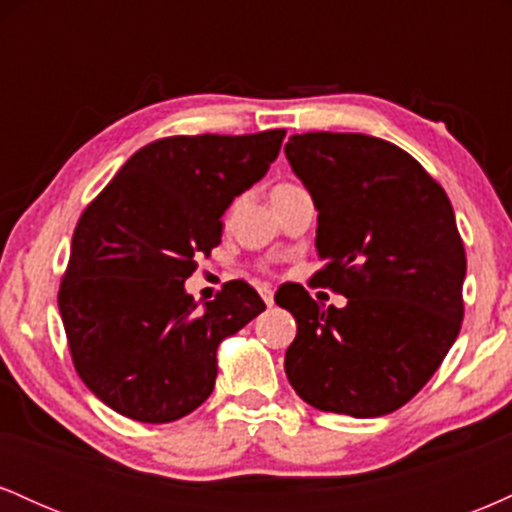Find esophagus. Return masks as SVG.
Returning <instances> with one entry per match:
<instances>
[{
	"label": "esophagus",
	"instance_id": "esophagus-1",
	"mask_svg": "<svg viewBox=\"0 0 512 512\" xmlns=\"http://www.w3.org/2000/svg\"><path fill=\"white\" fill-rule=\"evenodd\" d=\"M257 291H260V296H262V301H264V303H267V305H274V291H272V286L260 284V286H257Z\"/></svg>",
	"mask_w": 512,
	"mask_h": 512
}]
</instances>
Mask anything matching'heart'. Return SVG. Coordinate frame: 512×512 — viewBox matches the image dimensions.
<instances>
[{
  "label": "heart",
  "mask_w": 512,
  "mask_h": 512,
  "mask_svg": "<svg viewBox=\"0 0 512 512\" xmlns=\"http://www.w3.org/2000/svg\"><path fill=\"white\" fill-rule=\"evenodd\" d=\"M289 187H293V185H291V182H279V185H276V187H274V190H272V195H274V192H281V190H289Z\"/></svg>",
  "instance_id": "b5f03b06"
}]
</instances>
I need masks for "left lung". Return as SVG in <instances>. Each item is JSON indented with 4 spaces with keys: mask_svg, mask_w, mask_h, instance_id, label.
Returning a JSON list of instances; mask_svg holds the SVG:
<instances>
[{
    "mask_svg": "<svg viewBox=\"0 0 512 512\" xmlns=\"http://www.w3.org/2000/svg\"><path fill=\"white\" fill-rule=\"evenodd\" d=\"M284 151L317 209L325 267L315 284L346 296L344 308L325 310L303 286L276 293L298 325L286 378L320 411L390 414L460 334L467 257L455 211L438 180L385 139L305 132Z\"/></svg>",
    "mask_w": 512,
    "mask_h": 512,
    "instance_id": "obj_1",
    "label": "left lung"
}]
</instances>
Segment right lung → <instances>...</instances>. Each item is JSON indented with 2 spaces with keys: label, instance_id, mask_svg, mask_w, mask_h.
I'll use <instances>...</instances> for the list:
<instances>
[{
  "label": "right lung",
  "instance_id": "add662e5",
  "mask_svg": "<svg viewBox=\"0 0 512 512\" xmlns=\"http://www.w3.org/2000/svg\"><path fill=\"white\" fill-rule=\"evenodd\" d=\"M286 129L178 134L142 146L74 228L60 315L88 390L127 419L168 424L214 390L216 349L264 310L248 281L204 308L185 293L221 216L279 156Z\"/></svg>",
  "mask_w": 512,
  "mask_h": 512
}]
</instances>
